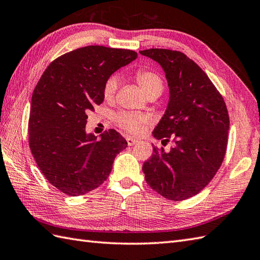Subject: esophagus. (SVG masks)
I'll list each match as a JSON object with an SVG mask.
<instances>
[{
	"mask_svg": "<svg viewBox=\"0 0 260 260\" xmlns=\"http://www.w3.org/2000/svg\"><path fill=\"white\" fill-rule=\"evenodd\" d=\"M126 142H127L128 146H133V145H135L136 143H138V140H136V138H133V137H127V138H126Z\"/></svg>",
	"mask_w": 260,
	"mask_h": 260,
	"instance_id": "1",
	"label": "esophagus"
}]
</instances>
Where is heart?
Wrapping results in <instances>:
<instances>
[{
  "label": "heart",
  "mask_w": 260,
  "mask_h": 260,
  "mask_svg": "<svg viewBox=\"0 0 260 260\" xmlns=\"http://www.w3.org/2000/svg\"><path fill=\"white\" fill-rule=\"evenodd\" d=\"M135 80L143 89V92L147 96L156 93L160 94L162 88H164V83H162L161 77L153 71L138 70L135 73ZM117 86V77L111 76L106 81L104 88H103L104 98L106 100H112L116 93ZM114 122H115L118 127L127 131L128 133H132V134H138L142 131L144 124L147 122V118L135 113L120 112L114 117Z\"/></svg>",
  "instance_id": "heart-1"
}]
</instances>
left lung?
<instances>
[{
    "mask_svg": "<svg viewBox=\"0 0 260 260\" xmlns=\"http://www.w3.org/2000/svg\"><path fill=\"white\" fill-rule=\"evenodd\" d=\"M140 53L161 66L170 87L167 110L153 135L162 144L175 143L168 153L153 147L143 165L145 179L162 197L185 201L209 184L224 160L227 107L206 73L184 53L165 48Z\"/></svg>",
    "mask_w": 260,
    "mask_h": 260,
    "instance_id": "8db88e82",
    "label": "left lung"
}]
</instances>
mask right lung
I'll return each mask as SVG.
<instances>
[{
    "label": "right lung",
    "mask_w": 260,
    "mask_h": 260,
    "mask_svg": "<svg viewBox=\"0 0 260 260\" xmlns=\"http://www.w3.org/2000/svg\"><path fill=\"white\" fill-rule=\"evenodd\" d=\"M137 57L131 50L89 45L65 53L47 66L35 86L28 144L42 174L69 196L98 188L116 155L127 146L115 129L96 141L86 134L87 112L104 101L103 88L114 72Z\"/></svg>",
    "instance_id": "1"
}]
</instances>
